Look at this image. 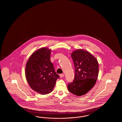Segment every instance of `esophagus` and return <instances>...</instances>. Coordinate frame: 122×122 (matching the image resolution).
Returning a JSON list of instances; mask_svg holds the SVG:
<instances>
[{"label":"esophagus","instance_id":"34e87169","mask_svg":"<svg viewBox=\"0 0 122 122\" xmlns=\"http://www.w3.org/2000/svg\"><path fill=\"white\" fill-rule=\"evenodd\" d=\"M64 76V74H60V77H61V78H62V77H63Z\"/></svg>","mask_w":122,"mask_h":122}]
</instances>
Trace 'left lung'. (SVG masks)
I'll use <instances>...</instances> for the list:
<instances>
[{"mask_svg":"<svg viewBox=\"0 0 122 122\" xmlns=\"http://www.w3.org/2000/svg\"><path fill=\"white\" fill-rule=\"evenodd\" d=\"M75 68V79L69 83L68 89L71 93L81 96L94 86L98 76L97 59L90 52L78 49L71 53Z\"/></svg>","mask_w":122,"mask_h":122,"instance_id":"obj_1","label":"left lung"}]
</instances>
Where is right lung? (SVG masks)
<instances>
[{
  "label": "right lung",
  "mask_w": 122,
  "mask_h": 122,
  "mask_svg": "<svg viewBox=\"0 0 122 122\" xmlns=\"http://www.w3.org/2000/svg\"><path fill=\"white\" fill-rule=\"evenodd\" d=\"M51 50L46 47L33 52L25 66V77L31 88L37 93L46 95L51 92L59 78L50 60Z\"/></svg>",
  "instance_id": "obj_1"
}]
</instances>
